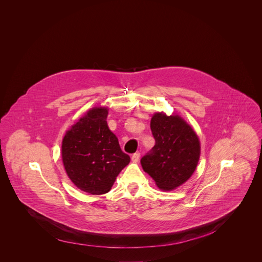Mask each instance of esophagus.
<instances>
[{
    "label": "esophagus",
    "mask_w": 262,
    "mask_h": 262,
    "mask_svg": "<svg viewBox=\"0 0 262 262\" xmlns=\"http://www.w3.org/2000/svg\"><path fill=\"white\" fill-rule=\"evenodd\" d=\"M139 160H140V154H139V152H136V154H134V155L132 156V161H133L134 163L139 162Z\"/></svg>",
    "instance_id": "1"
}]
</instances>
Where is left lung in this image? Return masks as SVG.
<instances>
[{
  "instance_id": "obj_1",
  "label": "left lung",
  "mask_w": 262,
  "mask_h": 262,
  "mask_svg": "<svg viewBox=\"0 0 262 262\" xmlns=\"http://www.w3.org/2000/svg\"><path fill=\"white\" fill-rule=\"evenodd\" d=\"M156 145L141 159L143 170L161 190L171 191L194 173L200 158V141L180 116L156 113L150 121Z\"/></svg>"
}]
</instances>
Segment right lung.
Here are the masks:
<instances>
[{"instance_id": "right-lung-1", "label": "right lung", "mask_w": 262, "mask_h": 262, "mask_svg": "<svg viewBox=\"0 0 262 262\" xmlns=\"http://www.w3.org/2000/svg\"><path fill=\"white\" fill-rule=\"evenodd\" d=\"M107 111L104 106L89 110L62 141V161L68 177L91 195L107 193L130 162L107 126Z\"/></svg>"}]
</instances>
